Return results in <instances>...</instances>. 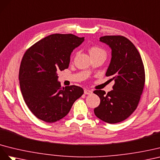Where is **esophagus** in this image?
<instances>
[{
	"instance_id": "1",
	"label": "esophagus",
	"mask_w": 160,
	"mask_h": 160,
	"mask_svg": "<svg viewBox=\"0 0 160 160\" xmlns=\"http://www.w3.org/2000/svg\"><path fill=\"white\" fill-rule=\"evenodd\" d=\"M84 92L85 94H91L92 93V91L90 90H88V89H85Z\"/></svg>"
}]
</instances>
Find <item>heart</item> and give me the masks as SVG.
Masks as SVG:
<instances>
[{
	"label": "heart",
	"instance_id": "b5f03b06",
	"mask_svg": "<svg viewBox=\"0 0 160 160\" xmlns=\"http://www.w3.org/2000/svg\"><path fill=\"white\" fill-rule=\"evenodd\" d=\"M89 52H90V55L97 54V53H104L103 49H102L101 48H98V47L91 48L89 50Z\"/></svg>",
	"mask_w": 160,
	"mask_h": 160
}]
</instances>
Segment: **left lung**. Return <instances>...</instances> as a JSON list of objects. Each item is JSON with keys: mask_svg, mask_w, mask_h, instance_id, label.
Returning a JSON list of instances; mask_svg holds the SVG:
<instances>
[{"mask_svg": "<svg viewBox=\"0 0 160 160\" xmlns=\"http://www.w3.org/2000/svg\"><path fill=\"white\" fill-rule=\"evenodd\" d=\"M100 42L111 49V60L106 72L115 80L113 90L106 94L95 90L100 102L94 108L100 120L114 124L125 120L138 107L145 84V70L140 54L133 43L120 35H107Z\"/></svg>", "mask_w": 160, "mask_h": 160, "instance_id": "obj_1", "label": "left lung"}]
</instances>
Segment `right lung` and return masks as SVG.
<instances>
[{
  "mask_svg": "<svg viewBox=\"0 0 160 160\" xmlns=\"http://www.w3.org/2000/svg\"><path fill=\"white\" fill-rule=\"evenodd\" d=\"M84 41L73 34H52L25 53L19 69L20 88L27 106L39 119L47 122L62 119L83 94L79 86L62 88L57 72L67 69L73 50Z\"/></svg>",
  "mask_w": 160,
  "mask_h": 160,
  "instance_id": "obj_1",
  "label": "right lung"
}]
</instances>
